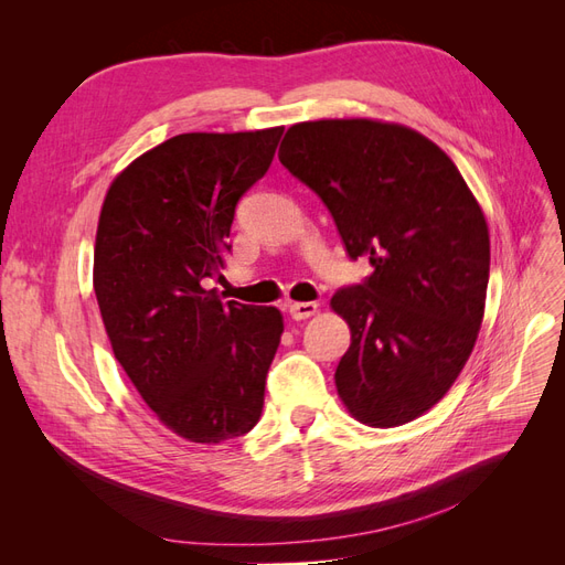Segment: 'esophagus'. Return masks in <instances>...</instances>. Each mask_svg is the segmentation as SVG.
Here are the masks:
<instances>
[{
	"instance_id": "34e87169",
	"label": "esophagus",
	"mask_w": 565,
	"mask_h": 565,
	"mask_svg": "<svg viewBox=\"0 0 565 565\" xmlns=\"http://www.w3.org/2000/svg\"><path fill=\"white\" fill-rule=\"evenodd\" d=\"M316 311H318V303L316 301H295V303H289V316H292L295 320L311 318Z\"/></svg>"
}]
</instances>
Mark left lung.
I'll return each mask as SVG.
<instances>
[{"mask_svg":"<svg viewBox=\"0 0 565 565\" xmlns=\"http://www.w3.org/2000/svg\"><path fill=\"white\" fill-rule=\"evenodd\" d=\"M278 158L330 210L372 273L332 309L351 347L334 382L370 426L413 422L446 396L481 330L490 235L455 162L415 129L374 119L289 127Z\"/></svg>","mask_w":565,"mask_h":565,"instance_id":"left-lung-1","label":"left lung"}]
</instances>
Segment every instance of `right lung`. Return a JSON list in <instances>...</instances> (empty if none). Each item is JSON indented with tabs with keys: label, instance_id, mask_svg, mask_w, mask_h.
<instances>
[{
	"label": "right lung",
	"instance_id": "right-lung-1",
	"mask_svg": "<svg viewBox=\"0 0 565 565\" xmlns=\"http://www.w3.org/2000/svg\"><path fill=\"white\" fill-rule=\"evenodd\" d=\"M280 136L179 134L136 158L100 210L94 292L113 353L160 422L193 443L243 436L262 417L282 316L221 303L204 282L224 268L237 202Z\"/></svg>",
	"mask_w": 565,
	"mask_h": 565
}]
</instances>
